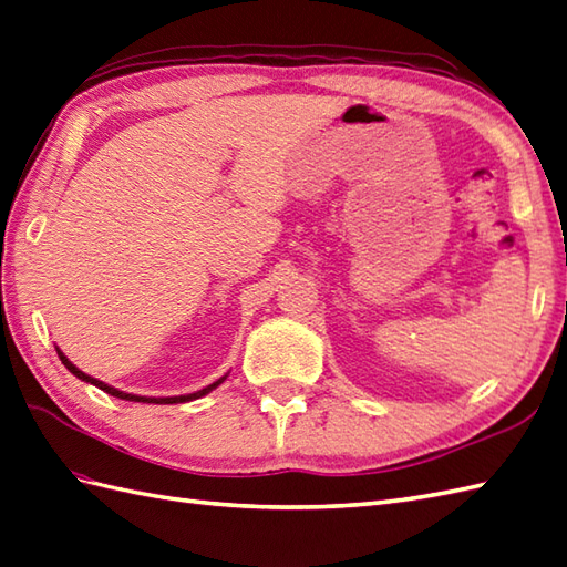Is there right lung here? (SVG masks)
<instances>
[{
  "label": "right lung",
  "instance_id": "obj_1",
  "mask_svg": "<svg viewBox=\"0 0 567 567\" xmlns=\"http://www.w3.org/2000/svg\"><path fill=\"white\" fill-rule=\"evenodd\" d=\"M56 354H60V359H62V364L76 375V379H81V381H85V383H91V385H95V388H100V390H105L107 395H112V398H120V400H128V402H148V404H177V402H188V400H198V398H203V395H208L210 390H215L217 385H220L227 375H223L220 381H215V383H210L208 388H203V390H196V393H192V395H177V398H141V395H132V393H124V390H117V388H112V385H107V383H103V381H97V379H93V375H89V373H83L81 369H76L74 364H71V361L56 350Z\"/></svg>",
  "mask_w": 567,
  "mask_h": 567
}]
</instances>
